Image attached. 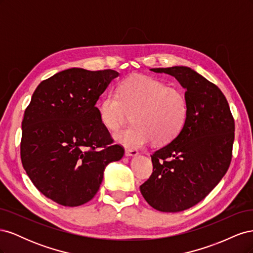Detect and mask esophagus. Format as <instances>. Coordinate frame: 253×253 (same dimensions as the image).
Here are the masks:
<instances>
[{
	"label": "esophagus",
	"instance_id": "1",
	"mask_svg": "<svg viewBox=\"0 0 253 253\" xmlns=\"http://www.w3.org/2000/svg\"><path fill=\"white\" fill-rule=\"evenodd\" d=\"M138 155V151L135 149H126V156H136Z\"/></svg>",
	"mask_w": 253,
	"mask_h": 253
}]
</instances>
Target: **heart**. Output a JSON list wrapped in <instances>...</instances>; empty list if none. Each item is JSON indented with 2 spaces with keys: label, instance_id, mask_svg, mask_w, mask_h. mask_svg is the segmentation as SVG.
Masks as SVG:
<instances>
[{
  "label": "heart",
  "instance_id": "1",
  "mask_svg": "<svg viewBox=\"0 0 253 253\" xmlns=\"http://www.w3.org/2000/svg\"><path fill=\"white\" fill-rule=\"evenodd\" d=\"M98 113L112 132L133 114L135 125L115 135V139L128 148H140L152 139L159 145L173 141L187 124L189 103L185 94L169 83L137 75L122 81L117 93L106 95Z\"/></svg>",
  "mask_w": 253,
  "mask_h": 253
}]
</instances>
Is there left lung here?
Segmentation results:
<instances>
[{"label": "left lung", "instance_id": "obj_1", "mask_svg": "<svg viewBox=\"0 0 253 253\" xmlns=\"http://www.w3.org/2000/svg\"><path fill=\"white\" fill-rule=\"evenodd\" d=\"M186 88L187 124L169 144L151 155L153 172L140 186L144 200L162 212L187 210L224 177L232 158L234 119L221 90L186 66L152 68Z\"/></svg>", "mask_w": 253, "mask_h": 253}]
</instances>
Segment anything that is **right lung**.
<instances>
[{
	"mask_svg": "<svg viewBox=\"0 0 253 253\" xmlns=\"http://www.w3.org/2000/svg\"><path fill=\"white\" fill-rule=\"evenodd\" d=\"M113 70L70 68L43 80L24 112L21 160L35 187L65 207L89 202L105 167L125 154L99 118L96 103Z\"/></svg>",
	"mask_w": 253,
	"mask_h": 253,
	"instance_id": "1",
	"label": "right lung"
}]
</instances>
